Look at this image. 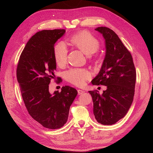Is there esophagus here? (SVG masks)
<instances>
[{"mask_svg": "<svg viewBox=\"0 0 153 153\" xmlns=\"http://www.w3.org/2000/svg\"><path fill=\"white\" fill-rule=\"evenodd\" d=\"M84 92H85L84 91H82V90H80V89L78 90V95H81V94H84Z\"/></svg>", "mask_w": 153, "mask_h": 153, "instance_id": "obj_1", "label": "esophagus"}]
</instances>
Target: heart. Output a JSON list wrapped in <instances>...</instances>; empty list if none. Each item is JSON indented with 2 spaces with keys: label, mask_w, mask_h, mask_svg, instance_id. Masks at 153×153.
<instances>
[{
  "label": "heart",
  "mask_w": 153,
  "mask_h": 153,
  "mask_svg": "<svg viewBox=\"0 0 153 153\" xmlns=\"http://www.w3.org/2000/svg\"><path fill=\"white\" fill-rule=\"evenodd\" d=\"M69 41L71 44L87 55L95 53L100 47L98 39L87 30H82L73 34ZM68 50L65 43L60 41L55 45L53 55L55 61L59 66H64L67 62ZM91 74L89 70L82 68H72L65 73L67 81L77 86L84 85L89 80Z\"/></svg>",
  "instance_id": "heart-1"
}]
</instances>
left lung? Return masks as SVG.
Here are the masks:
<instances>
[{
	"mask_svg": "<svg viewBox=\"0 0 153 153\" xmlns=\"http://www.w3.org/2000/svg\"><path fill=\"white\" fill-rule=\"evenodd\" d=\"M105 39L106 53L103 64L92 85L106 86L102 94L89 91L93 101L96 121L112 125L123 118L130 108L135 94L136 70L130 52L112 29L105 27L95 29Z\"/></svg>",
	"mask_w": 153,
	"mask_h": 153,
	"instance_id": "1",
	"label": "left lung"
}]
</instances>
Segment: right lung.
Returning a JSON list of instances; mask_svg holds the SVG:
<instances>
[{"instance_id": "right-lung-1", "label": "right lung", "mask_w": 153, "mask_h": 153, "mask_svg": "<svg viewBox=\"0 0 153 153\" xmlns=\"http://www.w3.org/2000/svg\"><path fill=\"white\" fill-rule=\"evenodd\" d=\"M65 32V29L37 32L27 43L17 66V80L27 111L48 129L61 128L66 123L69 108L78 94L75 88L68 85L62 87L61 92H49L56 70L54 45Z\"/></svg>"}]
</instances>
